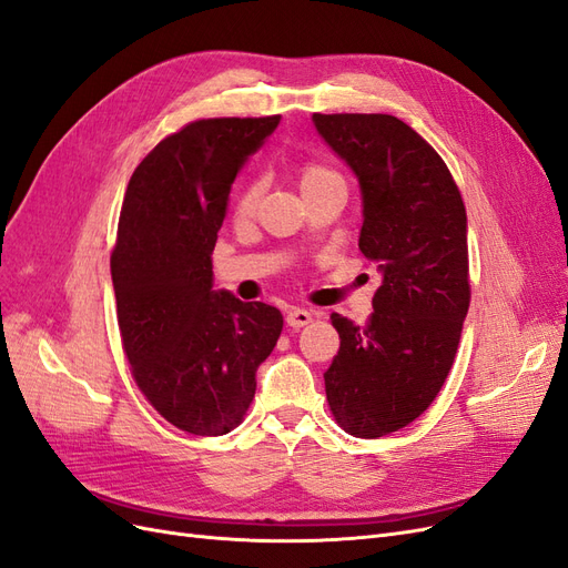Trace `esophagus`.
<instances>
[{"instance_id":"obj_1","label":"esophagus","mask_w":568,"mask_h":568,"mask_svg":"<svg viewBox=\"0 0 568 568\" xmlns=\"http://www.w3.org/2000/svg\"><path fill=\"white\" fill-rule=\"evenodd\" d=\"M311 311H306V308H290L287 311V316H285V323L292 327V331H300V327H304V325H308L311 323Z\"/></svg>"}]
</instances>
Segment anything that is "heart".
<instances>
[{
  "mask_svg": "<svg viewBox=\"0 0 568 568\" xmlns=\"http://www.w3.org/2000/svg\"><path fill=\"white\" fill-rule=\"evenodd\" d=\"M331 184H342L344 186V179H342L339 172H335L333 168H327V164L306 162L302 172H300L302 193L321 189V186H331ZM260 197H262V181L252 179L250 184H245L241 189V193H237L235 200H233V216L237 219V222H245V219H250L254 212H257Z\"/></svg>",
  "mask_w": 568,
  "mask_h": 568,
  "instance_id": "b5f03b06",
  "label": "heart"
}]
</instances>
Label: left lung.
Here are the masks:
<instances>
[{"mask_svg": "<svg viewBox=\"0 0 568 568\" xmlns=\"http://www.w3.org/2000/svg\"><path fill=\"white\" fill-rule=\"evenodd\" d=\"M363 193L361 252L382 271L363 327L333 314L339 352L327 406L352 436L404 429L442 392L467 316L469 252L460 189L432 145L394 115L314 113Z\"/></svg>", "mask_w": 568, "mask_h": 568, "instance_id": "left-lung-1", "label": "left lung"}]
</instances>
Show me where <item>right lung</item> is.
Returning <instances> with one entry per match:
<instances>
[{
	"label": "right lung",
	"mask_w": 568,
	"mask_h": 568,
	"mask_svg": "<svg viewBox=\"0 0 568 568\" xmlns=\"http://www.w3.org/2000/svg\"><path fill=\"white\" fill-rule=\"evenodd\" d=\"M281 115L195 120L134 170L111 273L122 349L145 400L181 432L222 436L245 419L283 314L212 290V250L241 164Z\"/></svg>",
	"instance_id": "1"
}]
</instances>
